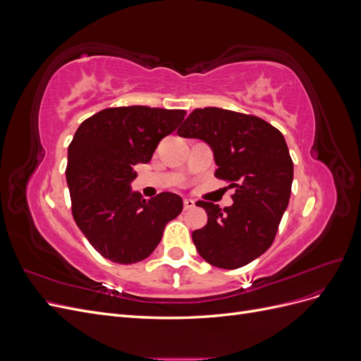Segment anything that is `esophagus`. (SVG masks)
I'll return each mask as SVG.
<instances>
[{
  "label": "esophagus",
  "instance_id": "esophagus-1",
  "mask_svg": "<svg viewBox=\"0 0 361 361\" xmlns=\"http://www.w3.org/2000/svg\"><path fill=\"white\" fill-rule=\"evenodd\" d=\"M194 206H195L194 200H191V199H185V200H183V209H185V211L191 209V207H194Z\"/></svg>",
  "mask_w": 361,
  "mask_h": 361
}]
</instances>
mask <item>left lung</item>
Returning <instances> with one entry per match:
<instances>
[{
    "instance_id": "obj_1",
    "label": "left lung",
    "mask_w": 361,
    "mask_h": 361,
    "mask_svg": "<svg viewBox=\"0 0 361 361\" xmlns=\"http://www.w3.org/2000/svg\"><path fill=\"white\" fill-rule=\"evenodd\" d=\"M178 134L200 138L214 150L215 178L236 188L233 204L199 200L207 214L192 232L199 255L214 267L241 268L274 243L292 188L293 162L285 137L260 117L223 108L194 110Z\"/></svg>"
}]
</instances>
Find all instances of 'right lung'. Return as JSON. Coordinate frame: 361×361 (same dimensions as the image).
Here are the masks:
<instances>
[{
  "instance_id": "obj_1",
  "label": "right lung",
  "mask_w": 361,
  "mask_h": 361,
  "mask_svg": "<svg viewBox=\"0 0 361 361\" xmlns=\"http://www.w3.org/2000/svg\"><path fill=\"white\" fill-rule=\"evenodd\" d=\"M185 114L143 105L105 108L76 129L66 167L72 215L105 259L122 265L146 259L166 224L182 212L179 195L161 192L146 200L130 191V182L137 178L134 166L150 161Z\"/></svg>"
}]
</instances>
